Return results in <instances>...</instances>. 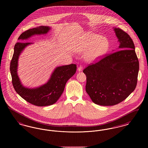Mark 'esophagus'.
<instances>
[{
    "label": "esophagus",
    "instance_id": "1",
    "mask_svg": "<svg viewBox=\"0 0 148 148\" xmlns=\"http://www.w3.org/2000/svg\"><path fill=\"white\" fill-rule=\"evenodd\" d=\"M83 66H82V65H80V66L77 68V71H83Z\"/></svg>",
    "mask_w": 148,
    "mask_h": 148
}]
</instances>
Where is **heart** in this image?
<instances>
[{
  "mask_svg": "<svg viewBox=\"0 0 148 148\" xmlns=\"http://www.w3.org/2000/svg\"><path fill=\"white\" fill-rule=\"evenodd\" d=\"M71 48L78 53L86 52L85 59L92 62L106 53L109 48V42L101 35L86 33L73 42Z\"/></svg>",
  "mask_w": 148,
  "mask_h": 148,
  "instance_id": "1",
  "label": "heart"
}]
</instances>
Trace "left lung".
<instances>
[{
	"label": "left lung",
	"mask_w": 148,
	"mask_h": 148,
	"mask_svg": "<svg viewBox=\"0 0 148 148\" xmlns=\"http://www.w3.org/2000/svg\"><path fill=\"white\" fill-rule=\"evenodd\" d=\"M120 50L106 55L83 70L86 77V92L93 103L114 106L134 90L138 82L139 63L130 36L120 28H114Z\"/></svg>",
	"instance_id": "left-lung-1"
}]
</instances>
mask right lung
Instances as JSON below:
<instances>
[{
	"mask_svg": "<svg viewBox=\"0 0 148 148\" xmlns=\"http://www.w3.org/2000/svg\"><path fill=\"white\" fill-rule=\"evenodd\" d=\"M49 30V27L44 26L30 29L23 32L18 39L21 40L35 34H46ZM30 44L32 43L18 42L14 46V54L10 65L12 84L16 92L29 103L38 106L52 105L61 97L67 81L75 73L77 65L71 64L57 67L46 84L34 89L25 88L21 84L17 74L18 61L21 51Z\"/></svg>",
	"mask_w": 148,
	"mask_h": 148,
	"instance_id": "obj_1",
	"label": "right lung"
}]
</instances>
